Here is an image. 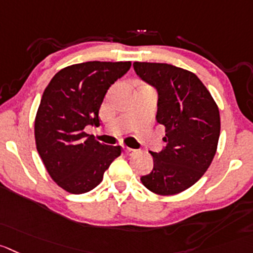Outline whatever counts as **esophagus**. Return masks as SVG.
<instances>
[{
	"label": "esophagus",
	"instance_id": "34e87169",
	"mask_svg": "<svg viewBox=\"0 0 253 253\" xmlns=\"http://www.w3.org/2000/svg\"><path fill=\"white\" fill-rule=\"evenodd\" d=\"M136 150H134V149H130V148H124V153L126 154V155H134L135 154Z\"/></svg>",
	"mask_w": 253,
	"mask_h": 253
}]
</instances>
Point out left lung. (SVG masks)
I'll return each mask as SVG.
<instances>
[{
	"label": "left lung",
	"instance_id": "left-lung-1",
	"mask_svg": "<svg viewBox=\"0 0 253 253\" xmlns=\"http://www.w3.org/2000/svg\"><path fill=\"white\" fill-rule=\"evenodd\" d=\"M134 71L158 90L156 122L167 143L150 154L154 168L140 180L158 195H175L199 181L211 165L220 136V112L196 74L168 63L134 62Z\"/></svg>",
	"mask_w": 253,
	"mask_h": 253
}]
</instances>
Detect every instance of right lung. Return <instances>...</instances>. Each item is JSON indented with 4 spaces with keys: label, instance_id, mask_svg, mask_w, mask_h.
Returning a JSON list of instances; mask_svg holds the SVG:
<instances>
[{
    "label": "right lung",
    "instance_id": "obj_1",
    "mask_svg": "<svg viewBox=\"0 0 253 253\" xmlns=\"http://www.w3.org/2000/svg\"><path fill=\"white\" fill-rule=\"evenodd\" d=\"M131 62H85L61 69L43 92L35 120L37 151L49 176L71 194L102 182L122 148L100 144L84 131L99 125L105 93Z\"/></svg>",
    "mask_w": 253,
    "mask_h": 253
}]
</instances>
